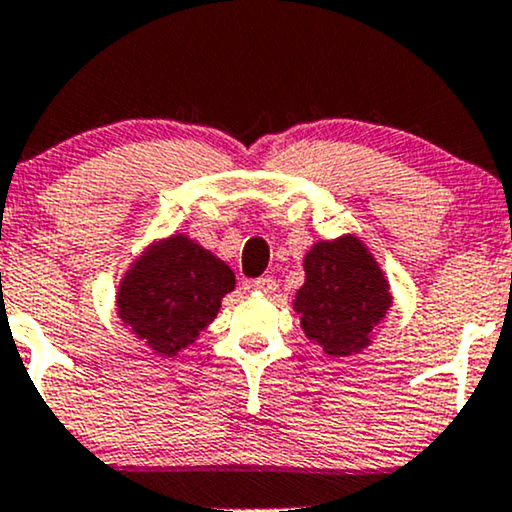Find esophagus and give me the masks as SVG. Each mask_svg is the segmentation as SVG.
<instances>
[{
    "label": "esophagus",
    "instance_id": "obj_1",
    "mask_svg": "<svg viewBox=\"0 0 512 512\" xmlns=\"http://www.w3.org/2000/svg\"><path fill=\"white\" fill-rule=\"evenodd\" d=\"M254 288L256 290H261V293H276V280H273L271 276H261V278H256L254 280Z\"/></svg>",
    "mask_w": 512,
    "mask_h": 512
}]
</instances>
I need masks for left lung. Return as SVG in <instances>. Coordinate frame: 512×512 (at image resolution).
<instances>
[{
  "label": "left lung",
  "instance_id": "8db88e82",
  "mask_svg": "<svg viewBox=\"0 0 512 512\" xmlns=\"http://www.w3.org/2000/svg\"><path fill=\"white\" fill-rule=\"evenodd\" d=\"M302 266L305 283L293 307L305 337L329 356L364 351L393 305L388 280L364 241L354 234L317 241Z\"/></svg>",
  "mask_w": 512,
  "mask_h": 512
}]
</instances>
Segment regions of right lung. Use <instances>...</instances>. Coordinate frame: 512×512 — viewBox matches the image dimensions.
Listing matches in <instances>:
<instances>
[{"label":"right lung","instance_id":"obj_1","mask_svg":"<svg viewBox=\"0 0 512 512\" xmlns=\"http://www.w3.org/2000/svg\"><path fill=\"white\" fill-rule=\"evenodd\" d=\"M234 271L197 241L173 234L131 263L117 293L119 317L156 354L175 356L217 317Z\"/></svg>","mask_w":512,"mask_h":512}]
</instances>
